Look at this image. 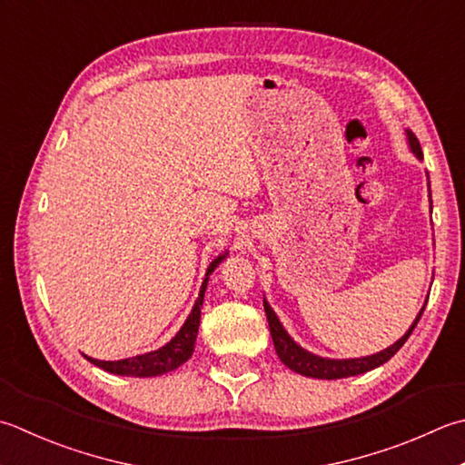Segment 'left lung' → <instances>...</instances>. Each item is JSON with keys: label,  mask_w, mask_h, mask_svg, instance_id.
Returning a JSON list of instances; mask_svg holds the SVG:
<instances>
[{"label": "left lung", "mask_w": 465, "mask_h": 465, "mask_svg": "<svg viewBox=\"0 0 465 465\" xmlns=\"http://www.w3.org/2000/svg\"><path fill=\"white\" fill-rule=\"evenodd\" d=\"M407 134V144L411 153L415 154L417 159H423V151H421V144L417 141V136L413 134V131H405ZM430 179V175H427ZM430 187V183H427ZM430 197H431V189H430ZM431 203V199H430ZM431 207V205H430ZM425 304H427V298H425ZM425 304L421 306L420 314L415 316V321L409 326V331L399 339L397 342L391 344V347L383 349L381 352L375 354H369V357H357V359H329V357H321V354H314L311 351H306L300 347V344L292 339V336L288 334V331L282 326L280 318L276 316V312L272 311V306L268 304V300L263 298V311H266L268 316V324H270V334H272V341H274V349L278 352L280 361L284 362L288 369H292L298 375H304V377H312V379H344V377H354V375H362V372L377 369L381 365H385V362L393 357V354L403 347L405 341L411 336L413 329L420 322V318L425 311Z\"/></svg>", "instance_id": "obj_1"}]
</instances>
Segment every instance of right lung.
Returning <instances> with one entry per match:
<instances>
[{
    "mask_svg": "<svg viewBox=\"0 0 465 465\" xmlns=\"http://www.w3.org/2000/svg\"><path fill=\"white\" fill-rule=\"evenodd\" d=\"M227 256H230V253L223 252L212 263H209L205 272V280L202 288H199V296L195 300L193 308H191L187 321L167 344H163V347L157 351L143 352V354H136V357L121 359V361H98L93 357H86V354L84 359H88L93 365L100 367L106 372L123 375V377H159V375H165V372L179 369L183 362L191 359V354L195 351V339H197L199 322H202V308H203L209 276H212V272L220 266Z\"/></svg>",
    "mask_w": 465,
    "mask_h": 465,
    "instance_id": "obj_1",
    "label": "right lung"
}]
</instances>
